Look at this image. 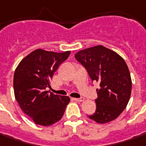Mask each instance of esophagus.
I'll return each mask as SVG.
<instances>
[{"label":"esophagus","mask_w":146,"mask_h":146,"mask_svg":"<svg viewBox=\"0 0 146 146\" xmlns=\"http://www.w3.org/2000/svg\"><path fill=\"white\" fill-rule=\"evenodd\" d=\"M73 100H74V101H77V102H83V101H84V98H73Z\"/></svg>","instance_id":"obj_1"}]
</instances>
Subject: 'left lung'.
<instances>
[{"mask_svg": "<svg viewBox=\"0 0 146 146\" xmlns=\"http://www.w3.org/2000/svg\"><path fill=\"white\" fill-rule=\"evenodd\" d=\"M75 58L87 70L97 89L96 111L88 117L98 123H108L118 117L128 104L132 80L127 64L119 54L102 45L79 51Z\"/></svg>", "mask_w": 146, "mask_h": 146, "instance_id": "left-lung-1", "label": "left lung"}]
</instances>
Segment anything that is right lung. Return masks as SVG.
Returning a JSON list of instances; mask_svg holds the SVG:
<instances>
[{
    "label": "right lung",
    "instance_id": "right-lung-1",
    "mask_svg": "<svg viewBox=\"0 0 146 146\" xmlns=\"http://www.w3.org/2000/svg\"><path fill=\"white\" fill-rule=\"evenodd\" d=\"M70 51H33L23 58L13 75V90L23 112L36 124L50 126L62 118L70 98L49 94L46 88L58 67L67 60Z\"/></svg>",
    "mask_w": 146,
    "mask_h": 146
}]
</instances>
